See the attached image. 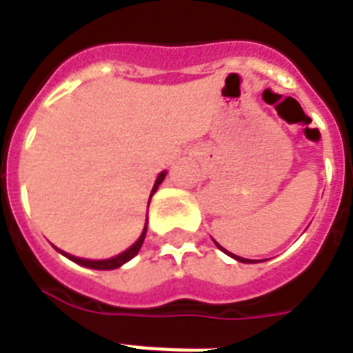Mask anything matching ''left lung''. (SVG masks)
I'll return each instance as SVG.
<instances>
[{
	"label": "left lung",
	"instance_id": "left-lung-1",
	"mask_svg": "<svg viewBox=\"0 0 353 353\" xmlns=\"http://www.w3.org/2000/svg\"><path fill=\"white\" fill-rule=\"evenodd\" d=\"M214 243H216V245H218V249H221V251L225 252V254H229V256H232V258H234V260H238V262H243V263H254V262H252V260H247V258L236 256V254H232V252H229V251H227V249H223V247H221L220 243H218V241H214Z\"/></svg>",
	"mask_w": 353,
	"mask_h": 353
}]
</instances>
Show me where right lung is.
Segmentation results:
<instances>
[{"label":"right lung","mask_w":353,"mask_h":353,"mask_svg":"<svg viewBox=\"0 0 353 353\" xmlns=\"http://www.w3.org/2000/svg\"><path fill=\"white\" fill-rule=\"evenodd\" d=\"M166 172H161L159 176H157V179H155V185L154 188H152V194H150V199H152V196L155 194V190L159 188V185L163 183V179H165ZM150 203V201H148ZM144 236H146V225H144L143 232H141V236H139V240L133 243L130 249H126L124 252H121V254H117V256L113 258H108V260H85V258H77L73 256V254H68V252L60 251V249H57V251H60L63 254V256H68L69 260H73L74 263H80V265H84V268H90V269H104V271H108V269H117L121 268L122 263H126L128 260H132L135 254L139 252V249H141V245H143L144 241Z\"/></svg>","instance_id":"add662e5"}]
</instances>
